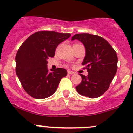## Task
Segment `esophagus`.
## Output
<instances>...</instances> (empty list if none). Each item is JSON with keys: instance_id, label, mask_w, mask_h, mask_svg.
I'll return each mask as SVG.
<instances>
[{"instance_id": "1", "label": "esophagus", "mask_w": 133, "mask_h": 133, "mask_svg": "<svg viewBox=\"0 0 133 133\" xmlns=\"http://www.w3.org/2000/svg\"><path fill=\"white\" fill-rule=\"evenodd\" d=\"M68 74H75V72H74V71H68Z\"/></svg>"}]
</instances>
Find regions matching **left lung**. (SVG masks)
<instances>
[{"instance_id": "left-lung-1", "label": "left lung", "mask_w": 133, "mask_h": 133, "mask_svg": "<svg viewBox=\"0 0 133 133\" xmlns=\"http://www.w3.org/2000/svg\"><path fill=\"white\" fill-rule=\"evenodd\" d=\"M83 43L86 54L82 64L86 65L87 76L80 74L82 81L76 87L81 95L95 98L102 95L109 88L117 69V55L104 38L89 33L76 34L71 40Z\"/></svg>"}]
</instances>
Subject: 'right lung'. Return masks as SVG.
Returning a JSON list of instances; mask_svg holds the SVG:
<instances>
[{"label": "right lung", "mask_w": 133, "mask_h": 133, "mask_svg": "<svg viewBox=\"0 0 133 133\" xmlns=\"http://www.w3.org/2000/svg\"><path fill=\"white\" fill-rule=\"evenodd\" d=\"M70 33L38 31L29 36L16 55V72L26 92L36 99L50 97L56 91L67 70L57 68L49 71L47 60L53 57L61 42Z\"/></svg>", "instance_id": "right-lung-1"}]
</instances>
